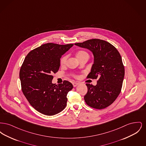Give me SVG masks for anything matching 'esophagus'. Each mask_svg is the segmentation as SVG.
<instances>
[{
  "instance_id": "obj_1",
  "label": "esophagus",
  "mask_w": 146,
  "mask_h": 146,
  "mask_svg": "<svg viewBox=\"0 0 146 146\" xmlns=\"http://www.w3.org/2000/svg\"><path fill=\"white\" fill-rule=\"evenodd\" d=\"M78 84H79V83H76V82H73V85L74 87H76L77 85H78Z\"/></svg>"
}]
</instances>
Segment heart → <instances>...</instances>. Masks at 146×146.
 <instances>
[{"mask_svg":"<svg viewBox=\"0 0 146 146\" xmlns=\"http://www.w3.org/2000/svg\"><path fill=\"white\" fill-rule=\"evenodd\" d=\"M89 54L88 53L84 50H80L78 51L76 53V58L79 60V61H80L82 59H83L85 57H89ZM67 58H68V56L67 55L63 56L60 59V64L61 66H63L66 64V63L67 62Z\"/></svg>","mask_w":146,"mask_h":146,"instance_id":"obj_1","label":"heart"}]
</instances>
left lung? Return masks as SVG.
<instances>
[{
    "label": "left lung",
    "mask_w": 146,
    "mask_h": 146,
    "mask_svg": "<svg viewBox=\"0 0 146 146\" xmlns=\"http://www.w3.org/2000/svg\"><path fill=\"white\" fill-rule=\"evenodd\" d=\"M90 50L94 57V64L87 78L98 79L96 85L86 84V104L101 110L112 104L119 95L124 80L125 69L119 51L108 42L92 39L74 44Z\"/></svg>",
    "instance_id": "left-lung-1"
}]
</instances>
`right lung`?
<instances>
[{
	"label": "right lung",
	"instance_id": "obj_1",
	"mask_svg": "<svg viewBox=\"0 0 146 146\" xmlns=\"http://www.w3.org/2000/svg\"><path fill=\"white\" fill-rule=\"evenodd\" d=\"M73 44L47 43L30 51L20 70L22 91L30 104L37 111L54 115L67 105L68 92L73 86L64 80L52 83L53 76L60 66V58Z\"/></svg>",
	"mask_w": 146,
	"mask_h": 146
}]
</instances>
